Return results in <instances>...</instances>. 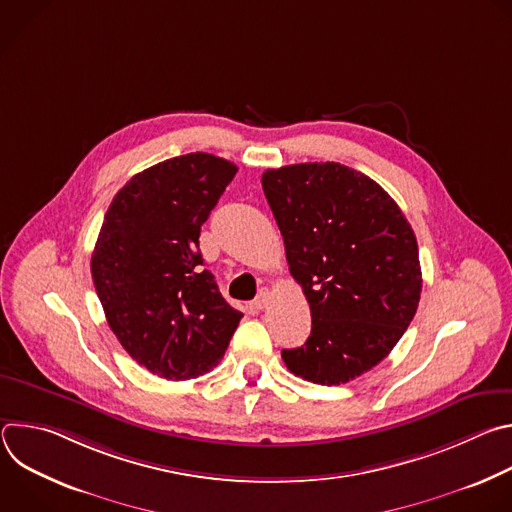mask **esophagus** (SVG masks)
Wrapping results in <instances>:
<instances>
[{
    "label": "esophagus",
    "mask_w": 512,
    "mask_h": 512,
    "mask_svg": "<svg viewBox=\"0 0 512 512\" xmlns=\"http://www.w3.org/2000/svg\"><path fill=\"white\" fill-rule=\"evenodd\" d=\"M267 304H269V294H267V291H259V296L253 300V308L263 310Z\"/></svg>",
    "instance_id": "34e87169"
}]
</instances>
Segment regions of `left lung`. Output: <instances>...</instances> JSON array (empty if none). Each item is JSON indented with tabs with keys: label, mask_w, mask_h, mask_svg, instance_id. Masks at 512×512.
<instances>
[{
	"label": "left lung",
	"mask_w": 512,
	"mask_h": 512,
	"mask_svg": "<svg viewBox=\"0 0 512 512\" xmlns=\"http://www.w3.org/2000/svg\"><path fill=\"white\" fill-rule=\"evenodd\" d=\"M261 184L312 312L306 344L281 358L306 381L348 383L377 367L417 312L413 229L375 180L336 162L267 170Z\"/></svg>",
	"instance_id": "8db88e82"
}]
</instances>
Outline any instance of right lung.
Masks as SVG:
<instances>
[{"label":"right lung","mask_w":512,"mask_h":512,"mask_svg":"<svg viewBox=\"0 0 512 512\" xmlns=\"http://www.w3.org/2000/svg\"><path fill=\"white\" fill-rule=\"evenodd\" d=\"M235 174L212 154L178 156L135 174L105 214L91 257L97 296L127 354L162 379L216 367L243 318L198 249L200 227Z\"/></svg>","instance_id":"obj_1"}]
</instances>
